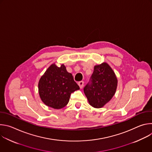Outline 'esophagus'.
<instances>
[{
  "mask_svg": "<svg viewBox=\"0 0 152 152\" xmlns=\"http://www.w3.org/2000/svg\"><path fill=\"white\" fill-rule=\"evenodd\" d=\"M83 83H84V82H83V81H80V82H78V85H79V86L80 88L82 89V88L83 87Z\"/></svg>",
  "mask_w": 152,
  "mask_h": 152,
  "instance_id": "1",
  "label": "esophagus"
}]
</instances>
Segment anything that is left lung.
Listing matches in <instances>:
<instances>
[{
  "label": "left lung",
  "mask_w": 152,
  "mask_h": 152,
  "mask_svg": "<svg viewBox=\"0 0 152 152\" xmlns=\"http://www.w3.org/2000/svg\"><path fill=\"white\" fill-rule=\"evenodd\" d=\"M117 82L115 73L107 63L95 66L90 82L83 88L90 104L100 108L109 102L115 93Z\"/></svg>",
  "instance_id": "8db88e82"
}]
</instances>
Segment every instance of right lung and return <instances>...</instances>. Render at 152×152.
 <instances>
[{"label": "right lung", "mask_w": 152, "mask_h": 152, "mask_svg": "<svg viewBox=\"0 0 152 152\" xmlns=\"http://www.w3.org/2000/svg\"><path fill=\"white\" fill-rule=\"evenodd\" d=\"M77 90L79 85L64 64L59 67L52 64L38 82L39 95L42 102L57 110L66 106L71 94Z\"/></svg>", "instance_id": "obj_1"}]
</instances>
